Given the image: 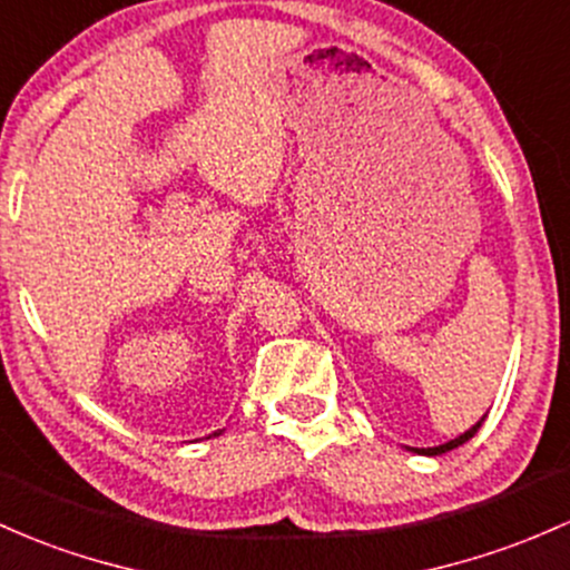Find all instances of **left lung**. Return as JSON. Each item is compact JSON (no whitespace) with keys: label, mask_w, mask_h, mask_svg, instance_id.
<instances>
[{"label":"left lung","mask_w":570,"mask_h":570,"mask_svg":"<svg viewBox=\"0 0 570 570\" xmlns=\"http://www.w3.org/2000/svg\"><path fill=\"white\" fill-rule=\"evenodd\" d=\"M481 422H484V419H481ZM481 422H476V424H473V428H471V430H468V433H462L460 438H454V441H449V443H441V446H430V449H416V452H419V454H430V458H435V454H443V452H449V449H458V446H462V443H465V441H471V438L479 433Z\"/></svg>","instance_id":"left-lung-1"}]
</instances>
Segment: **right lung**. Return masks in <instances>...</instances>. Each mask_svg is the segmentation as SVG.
Returning a JSON list of instances; mask_svg holds the SVG:
<instances>
[{"label":"right lung","mask_w":570,"mask_h":570,"mask_svg":"<svg viewBox=\"0 0 570 570\" xmlns=\"http://www.w3.org/2000/svg\"><path fill=\"white\" fill-rule=\"evenodd\" d=\"M218 433H222V430H218ZM218 433H214V435H218Z\"/></svg>","instance_id":"1"}]
</instances>
